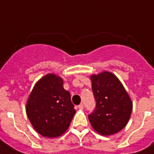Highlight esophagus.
I'll return each instance as SVG.
<instances>
[{
  "instance_id": "1",
  "label": "esophagus",
  "mask_w": 154,
  "mask_h": 154,
  "mask_svg": "<svg viewBox=\"0 0 154 154\" xmlns=\"http://www.w3.org/2000/svg\"><path fill=\"white\" fill-rule=\"evenodd\" d=\"M79 109H84V104L83 103H81V104H79L78 106Z\"/></svg>"
}]
</instances>
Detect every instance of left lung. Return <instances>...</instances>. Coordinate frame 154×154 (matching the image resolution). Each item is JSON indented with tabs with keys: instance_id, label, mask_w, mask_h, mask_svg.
I'll use <instances>...</instances> for the list:
<instances>
[{
	"instance_id": "1",
	"label": "left lung",
	"mask_w": 154,
	"mask_h": 154,
	"mask_svg": "<svg viewBox=\"0 0 154 154\" xmlns=\"http://www.w3.org/2000/svg\"><path fill=\"white\" fill-rule=\"evenodd\" d=\"M96 102L88 119L95 131L103 135L117 133L126 125L132 112V103L126 91L113 74L103 72L91 76Z\"/></svg>"
}]
</instances>
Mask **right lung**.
Instances as JSON below:
<instances>
[{"instance_id":"add662e5","label":"right lung","mask_w":154,"mask_h":154,"mask_svg":"<svg viewBox=\"0 0 154 154\" xmlns=\"http://www.w3.org/2000/svg\"><path fill=\"white\" fill-rule=\"evenodd\" d=\"M70 94L63 88V79L49 74L39 80L30 94L26 112L36 131L55 138L69 128L75 113Z\"/></svg>"}]
</instances>
